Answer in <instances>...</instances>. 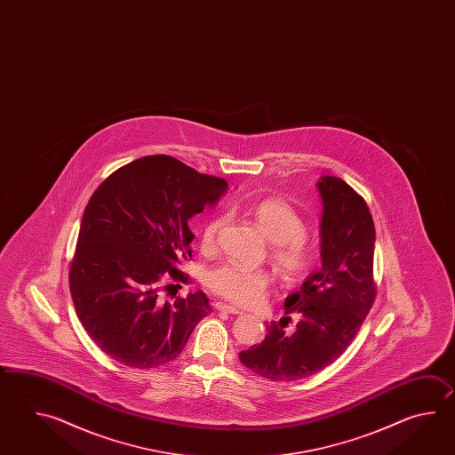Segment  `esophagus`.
I'll list each match as a JSON object with an SVG mask.
<instances>
[{
    "instance_id": "esophagus-1",
    "label": "esophagus",
    "mask_w": 455,
    "mask_h": 455,
    "mask_svg": "<svg viewBox=\"0 0 455 455\" xmlns=\"http://www.w3.org/2000/svg\"><path fill=\"white\" fill-rule=\"evenodd\" d=\"M216 309L223 310V312H228V314H242L241 310L232 307L229 304H223V302H218Z\"/></svg>"
}]
</instances>
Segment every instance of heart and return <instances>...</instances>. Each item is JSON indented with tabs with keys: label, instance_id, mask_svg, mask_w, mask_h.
<instances>
[{
	"label": "heart",
	"instance_id": "b5f03b06",
	"mask_svg": "<svg viewBox=\"0 0 455 455\" xmlns=\"http://www.w3.org/2000/svg\"><path fill=\"white\" fill-rule=\"evenodd\" d=\"M251 213L263 235L273 243L271 257L284 278L296 280L309 270L315 260V251L304 237L306 224L290 204L280 198H267L253 204ZM223 223V216H216L204 224V245L213 243ZM204 281L210 290L226 299L251 306L263 298L270 276L267 271L251 270L235 261H223L208 270Z\"/></svg>",
	"mask_w": 455,
	"mask_h": 455
}]
</instances>
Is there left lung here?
Segmentation results:
<instances>
[{
    "instance_id": "obj_1",
    "label": "left lung",
    "mask_w": 455,
    "mask_h": 455,
    "mask_svg": "<svg viewBox=\"0 0 455 455\" xmlns=\"http://www.w3.org/2000/svg\"><path fill=\"white\" fill-rule=\"evenodd\" d=\"M320 259L299 291L284 300L300 320L288 335L276 322L265 339L239 353L245 368L270 380H299L330 366L348 348L376 298V229L368 204L345 180L322 175Z\"/></svg>"
}]
</instances>
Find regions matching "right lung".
Returning a JSON list of instances; mask_svg holds the SVG:
<instances>
[{
	"mask_svg": "<svg viewBox=\"0 0 455 455\" xmlns=\"http://www.w3.org/2000/svg\"><path fill=\"white\" fill-rule=\"evenodd\" d=\"M228 182L171 156H145L108 175L87 204L69 290L77 319L110 358L128 368L163 366L180 355L213 307L204 291L164 302L161 281H187L188 220L213 206Z\"/></svg>",
	"mask_w": 455,
	"mask_h": 455,
	"instance_id": "1",
	"label": "right lung"
}]
</instances>
